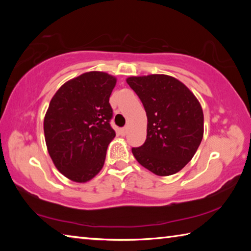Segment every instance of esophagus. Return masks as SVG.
I'll return each mask as SVG.
<instances>
[{
    "instance_id": "obj_1",
    "label": "esophagus",
    "mask_w": 251,
    "mask_h": 251,
    "mask_svg": "<svg viewBox=\"0 0 251 251\" xmlns=\"http://www.w3.org/2000/svg\"><path fill=\"white\" fill-rule=\"evenodd\" d=\"M121 135H123V136H125L126 135V133H127V128L126 127H123V128H121Z\"/></svg>"
}]
</instances>
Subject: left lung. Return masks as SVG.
Returning <instances> with one entry per match:
<instances>
[{
    "label": "left lung",
    "mask_w": 251,
    "mask_h": 251,
    "mask_svg": "<svg viewBox=\"0 0 251 251\" xmlns=\"http://www.w3.org/2000/svg\"><path fill=\"white\" fill-rule=\"evenodd\" d=\"M147 115V137L131 148L139 164L158 176L181 171L192 160L203 136V113L188 87L173 76L152 74L126 79Z\"/></svg>",
    "instance_id": "1"
}]
</instances>
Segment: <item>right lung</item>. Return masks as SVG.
<instances>
[{"instance_id":"1","label":"right lung","mask_w":251,"mask_h":251,"mask_svg":"<svg viewBox=\"0 0 251 251\" xmlns=\"http://www.w3.org/2000/svg\"><path fill=\"white\" fill-rule=\"evenodd\" d=\"M115 85V76L87 72L63 84L50 101L45 143L55 167L71 180L86 182L104 166L116 135L109 124V96Z\"/></svg>"}]
</instances>
